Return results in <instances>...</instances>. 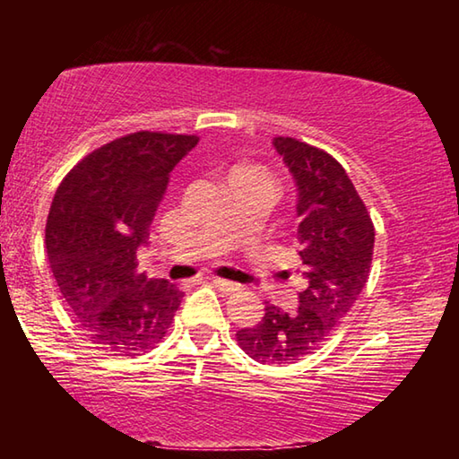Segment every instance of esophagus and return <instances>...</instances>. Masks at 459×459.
<instances>
[{
    "label": "esophagus",
    "instance_id": "obj_1",
    "mask_svg": "<svg viewBox=\"0 0 459 459\" xmlns=\"http://www.w3.org/2000/svg\"><path fill=\"white\" fill-rule=\"evenodd\" d=\"M212 285H214L219 291H222L224 295H230V293L238 291V285H237V283L227 281V279H221V277H212Z\"/></svg>",
    "mask_w": 459,
    "mask_h": 459
}]
</instances>
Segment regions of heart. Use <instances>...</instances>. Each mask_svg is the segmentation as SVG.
<instances>
[{"mask_svg":"<svg viewBox=\"0 0 459 459\" xmlns=\"http://www.w3.org/2000/svg\"><path fill=\"white\" fill-rule=\"evenodd\" d=\"M229 178H265V180H269L267 174L257 166H235L230 169Z\"/></svg>","mask_w":459,"mask_h":459,"instance_id":"heart-1","label":"heart"}]
</instances>
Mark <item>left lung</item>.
<instances>
[{
	"label": "left lung",
	"mask_w": 459,
	"mask_h": 459,
	"mask_svg": "<svg viewBox=\"0 0 459 459\" xmlns=\"http://www.w3.org/2000/svg\"><path fill=\"white\" fill-rule=\"evenodd\" d=\"M298 190V243L301 275L293 314L273 304L263 320L237 332L253 360L290 364L320 348L344 320L367 285L375 248V227L351 178L330 153L293 137H273Z\"/></svg>",
	"instance_id": "1"
}]
</instances>
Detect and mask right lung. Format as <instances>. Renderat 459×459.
<instances>
[{
  "instance_id": "add662e5",
  "label": "right lung",
  "mask_w": 459,
  "mask_h": 459,
  "mask_svg": "<svg viewBox=\"0 0 459 459\" xmlns=\"http://www.w3.org/2000/svg\"><path fill=\"white\" fill-rule=\"evenodd\" d=\"M196 135L137 131L81 160L54 194L46 253L62 298L92 344L139 356L164 340L184 293L137 273V248Z\"/></svg>"
}]
</instances>
